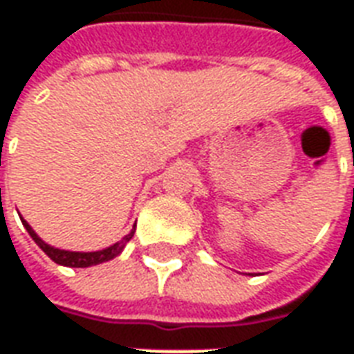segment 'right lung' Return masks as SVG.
Listing matches in <instances>:
<instances>
[{
    "label": "right lung",
    "instance_id": "right-lung-1",
    "mask_svg": "<svg viewBox=\"0 0 354 354\" xmlns=\"http://www.w3.org/2000/svg\"><path fill=\"white\" fill-rule=\"evenodd\" d=\"M20 220H22V225H24L28 233H30V237L34 239L35 245L39 246L43 252L47 254L55 263L64 267H91L98 266V263H104V261L113 260V258H117L119 254L123 252V248L132 239L134 231H136V223H134V227L131 230V233L124 235L121 241H117L115 245L108 246V248H102V250H96V252H72V250H62V248H57V246L47 245V243L32 230V225H30L24 218H20Z\"/></svg>",
    "mask_w": 354,
    "mask_h": 354
}]
</instances>
